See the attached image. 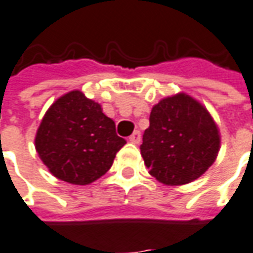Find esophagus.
Segmentation results:
<instances>
[{"label": "esophagus", "instance_id": "1", "mask_svg": "<svg viewBox=\"0 0 253 253\" xmlns=\"http://www.w3.org/2000/svg\"><path fill=\"white\" fill-rule=\"evenodd\" d=\"M140 139H142V135H140V132H139V130H135V132H133V133H132V135L129 136V142H130V143L137 144L139 142H140Z\"/></svg>", "mask_w": 253, "mask_h": 253}]
</instances>
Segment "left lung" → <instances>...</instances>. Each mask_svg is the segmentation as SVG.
<instances>
[{
    "mask_svg": "<svg viewBox=\"0 0 253 253\" xmlns=\"http://www.w3.org/2000/svg\"><path fill=\"white\" fill-rule=\"evenodd\" d=\"M220 135L210 111L186 93L151 109L140 153L149 173L168 186L193 182L216 160Z\"/></svg>",
    "mask_w": 253,
    "mask_h": 253,
    "instance_id": "8db88e82",
    "label": "left lung"
}]
</instances>
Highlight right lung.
Returning a JSON list of instances; mask_svg holds the SVG:
<instances>
[{"mask_svg":"<svg viewBox=\"0 0 253 253\" xmlns=\"http://www.w3.org/2000/svg\"><path fill=\"white\" fill-rule=\"evenodd\" d=\"M125 143L100 104L81 90L59 97L45 113L36 135L37 153L50 173L80 186L103 176Z\"/></svg>","mask_w":253,"mask_h":253,"instance_id":"obj_1","label":"right lung"}]
</instances>
